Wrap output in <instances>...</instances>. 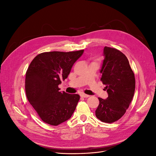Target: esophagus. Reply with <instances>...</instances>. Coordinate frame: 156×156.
<instances>
[{
  "mask_svg": "<svg viewBox=\"0 0 156 156\" xmlns=\"http://www.w3.org/2000/svg\"><path fill=\"white\" fill-rule=\"evenodd\" d=\"M81 96L83 97V98H88L90 96H89V95H87V94H84V93H81Z\"/></svg>",
  "mask_w": 156,
  "mask_h": 156,
  "instance_id": "obj_1",
  "label": "esophagus"
}]
</instances>
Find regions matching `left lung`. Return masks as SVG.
I'll list each match as a JSON object with an SVG mask.
<instances>
[{"instance_id": "left-lung-1", "label": "left lung", "mask_w": 156, "mask_h": 156, "mask_svg": "<svg viewBox=\"0 0 156 156\" xmlns=\"http://www.w3.org/2000/svg\"><path fill=\"white\" fill-rule=\"evenodd\" d=\"M100 73L101 81L105 84L108 98H98L96 110L99 120L112 123L119 120L129 107L135 89V79L126 55L119 50L105 47Z\"/></svg>"}]
</instances>
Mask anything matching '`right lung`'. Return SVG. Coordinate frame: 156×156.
Masks as SVG:
<instances>
[{"mask_svg": "<svg viewBox=\"0 0 156 156\" xmlns=\"http://www.w3.org/2000/svg\"><path fill=\"white\" fill-rule=\"evenodd\" d=\"M83 53L84 50L45 52L37 55L30 64L25 78L27 98L45 123L58 126L73 115L80 96L60 92L58 85Z\"/></svg>", "mask_w": 156, "mask_h": 156, "instance_id": "add662e5", "label": "right lung"}]
</instances>
